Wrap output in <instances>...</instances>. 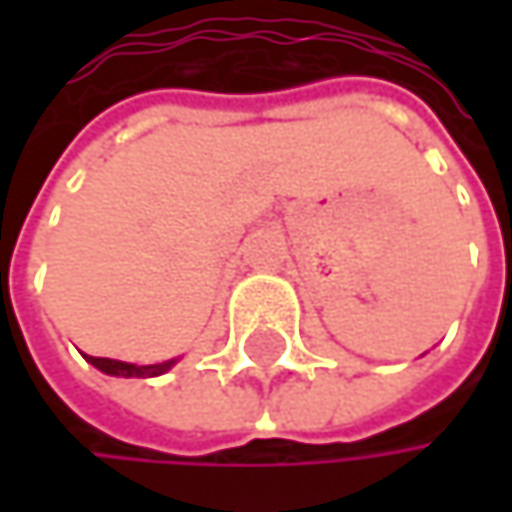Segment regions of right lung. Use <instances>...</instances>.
<instances>
[{
  "mask_svg": "<svg viewBox=\"0 0 512 512\" xmlns=\"http://www.w3.org/2000/svg\"><path fill=\"white\" fill-rule=\"evenodd\" d=\"M97 370L109 373V376H136V379H148V376H162L165 370H171L177 364V358H168V361H159V364H130V361H118V358H97L85 356Z\"/></svg>",
  "mask_w": 512,
  "mask_h": 512,
  "instance_id": "right-lung-1",
  "label": "right lung"
}]
</instances>
